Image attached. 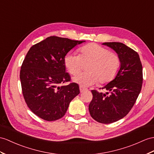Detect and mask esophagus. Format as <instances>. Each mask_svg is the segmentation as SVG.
Here are the masks:
<instances>
[{"label": "esophagus", "mask_w": 154, "mask_h": 154, "mask_svg": "<svg viewBox=\"0 0 154 154\" xmlns=\"http://www.w3.org/2000/svg\"><path fill=\"white\" fill-rule=\"evenodd\" d=\"M87 89H88L86 88H85V87H84V86H82V85H80V91L81 93L84 91H85V90H87Z\"/></svg>", "instance_id": "obj_1"}]
</instances>
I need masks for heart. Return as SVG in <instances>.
I'll return each instance as SVG.
<instances>
[{
    "label": "heart",
    "mask_w": 154,
    "mask_h": 154,
    "mask_svg": "<svg viewBox=\"0 0 154 154\" xmlns=\"http://www.w3.org/2000/svg\"><path fill=\"white\" fill-rule=\"evenodd\" d=\"M79 52V55L68 54L64 60L67 70L74 76L83 69L84 64H89L88 72L74 76V82L83 86L95 84L99 81L106 84L116 78L121 65L120 57L116 52L95 43L82 47Z\"/></svg>",
    "instance_id": "b5f03b06"
}]
</instances>
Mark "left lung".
<instances>
[{
    "instance_id": "left-lung-1",
    "label": "left lung",
    "mask_w": 154,
    "mask_h": 154,
    "mask_svg": "<svg viewBox=\"0 0 154 154\" xmlns=\"http://www.w3.org/2000/svg\"><path fill=\"white\" fill-rule=\"evenodd\" d=\"M116 51L121 59V67L115 79L102 88L103 93L91 90L90 115L101 123H111L124 118L134 106L141 91L143 74L137 51L121 42H104Z\"/></svg>"
}]
</instances>
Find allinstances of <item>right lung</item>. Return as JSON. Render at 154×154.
<instances>
[{
	"instance_id": "1",
	"label": "right lung",
	"mask_w": 154,
	"mask_h": 154,
	"mask_svg": "<svg viewBox=\"0 0 154 154\" xmlns=\"http://www.w3.org/2000/svg\"><path fill=\"white\" fill-rule=\"evenodd\" d=\"M83 41L50 36L30 48L22 63L20 80L27 106L46 121L64 116L69 103L80 93L79 86L72 83L65 71V57ZM65 82L67 86H59Z\"/></svg>"
}]
</instances>
